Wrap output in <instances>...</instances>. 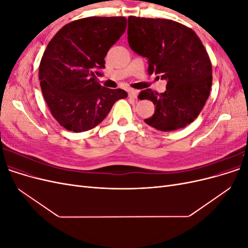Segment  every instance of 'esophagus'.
I'll return each mask as SVG.
<instances>
[{
	"label": "esophagus",
	"mask_w": 248,
	"mask_h": 248,
	"mask_svg": "<svg viewBox=\"0 0 248 248\" xmlns=\"http://www.w3.org/2000/svg\"><path fill=\"white\" fill-rule=\"evenodd\" d=\"M138 94H139V91H138V90L130 89L129 91H128V95H129V97H131V98H133V99H136V98H137V97H138Z\"/></svg>",
	"instance_id": "obj_1"
}]
</instances>
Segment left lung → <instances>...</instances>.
I'll list each match as a JSON object with an SVG mask.
<instances>
[{
    "instance_id": "obj_1",
    "label": "left lung",
    "mask_w": 248,
    "mask_h": 248,
    "mask_svg": "<svg viewBox=\"0 0 248 248\" xmlns=\"http://www.w3.org/2000/svg\"><path fill=\"white\" fill-rule=\"evenodd\" d=\"M128 43L148 59V73L166 79L167 91L146 89L140 100L155 106L145 122L160 131L183 128L197 119L212 86V65L199 36L190 28L164 18L128 17ZM159 78V77H157Z\"/></svg>"
}]
</instances>
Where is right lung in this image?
<instances>
[{"label": "right lung", "instance_id": "1", "mask_svg": "<svg viewBox=\"0 0 248 248\" xmlns=\"http://www.w3.org/2000/svg\"><path fill=\"white\" fill-rule=\"evenodd\" d=\"M126 30V18L86 17L65 25L54 36L39 65L40 87L59 124L73 132L94 128L114 103L126 98L121 89L102 87L96 69L104 68L108 49Z\"/></svg>", "mask_w": 248, "mask_h": 248}]
</instances>
